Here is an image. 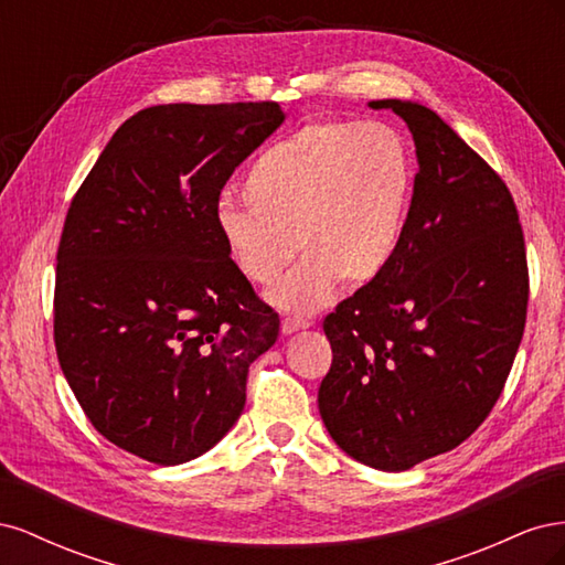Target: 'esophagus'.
Segmentation results:
<instances>
[{"label": "esophagus", "mask_w": 565, "mask_h": 565, "mask_svg": "<svg viewBox=\"0 0 565 565\" xmlns=\"http://www.w3.org/2000/svg\"><path fill=\"white\" fill-rule=\"evenodd\" d=\"M306 328H311V322L309 320H299V318H282V334H292V332H297V330H306Z\"/></svg>", "instance_id": "obj_1"}]
</instances>
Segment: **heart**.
Returning a JSON list of instances; mask_svg holds the SVG:
<instances>
[{
  "label": "heart",
  "instance_id": "b5f03b06",
  "mask_svg": "<svg viewBox=\"0 0 565 565\" xmlns=\"http://www.w3.org/2000/svg\"><path fill=\"white\" fill-rule=\"evenodd\" d=\"M415 191L405 136L384 122L324 119L273 143L243 179V204L224 202L216 233L233 266L273 289L282 311L313 313L339 282L363 287L384 276L401 249Z\"/></svg>",
  "mask_w": 565,
  "mask_h": 565
}]
</instances>
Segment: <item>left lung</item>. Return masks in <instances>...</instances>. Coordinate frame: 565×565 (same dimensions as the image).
<instances>
[{"mask_svg": "<svg viewBox=\"0 0 565 565\" xmlns=\"http://www.w3.org/2000/svg\"><path fill=\"white\" fill-rule=\"evenodd\" d=\"M413 134L419 172L384 276L322 320L332 365L318 391L337 446L405 471L465 443L498 403L525 330L527 262L516 202L443 119L384 98Z\"/></svg>", "mask_w": 565, "mask_h": 565, "instance_id": "left-lung-1", "label": "left lung"}]
</instances>
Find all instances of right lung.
Instances as JSON below:
<instances>
[{
	"instance_id": "add662e5",
	"label": "right lung",
	"mask_w": 565,
	"mask_h": 565,
	"mask_svg": "<svg viewBox=\"0 0 565 565\" xmlns=\"http://www.w3.org/2000/svg\"><path fill=\"white\" fill-rule=\"evenodd\" d=\"M285 119L276 100L152 106L119 127L67 210L54 341L94 429L152 465L228 434L280 318L216 233L221 188Z\"/></svg>"
}]
</instances>
